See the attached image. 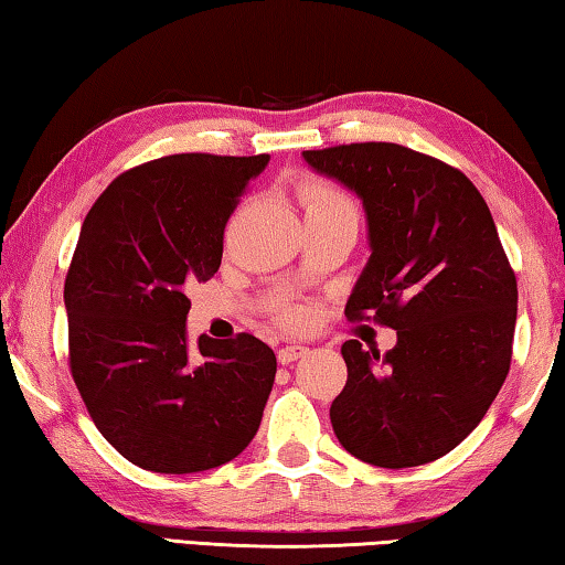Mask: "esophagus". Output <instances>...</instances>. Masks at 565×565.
Segmentation results:
<instances>
[{"instance_id":"esophagus-1","label":"esophagus","mask_w":565,"mask_h":565,"mask_svg":"<svg viewBox=\"0 0 565 565\" xmlns=\"http://www.w3.org/2000/svg\"><path fill=\"white\" fill-rule=\"evenodd\" d=\"M309 353V349L306 347H299V343H294V347H281L279 351H276V359H279V363H291L296 359H301Z\"/></svg>"}]
</instances>
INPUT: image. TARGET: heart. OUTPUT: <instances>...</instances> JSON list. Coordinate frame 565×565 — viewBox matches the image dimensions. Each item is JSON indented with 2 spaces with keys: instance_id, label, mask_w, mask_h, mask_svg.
Instances as JSON below:
<instances>
[{
  "instance_id": "heart-1",
  "label": "heart",
  "mask_w": 565,
  "mask_h": 565,
  "mask_svg": "<svg viewBox=\"0 0 565 565\" xmlns=\"http://www.w3.org/2000/svg\"><path fill=\"white\" fill-rule=\"evenodd\" d=\"M296 199L303 209L306 218L317 216H349L356 222V204L341 186L331 184V181L321 177H303L296 184ZM276 321L286 329H301L306 323V311L294 303H279L276 306Z\"/></svg>"
}]
</instances>
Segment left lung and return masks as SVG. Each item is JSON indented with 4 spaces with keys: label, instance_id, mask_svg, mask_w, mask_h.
Segmentation results:
<instances>
[{
    "label": "left lung",
    "instance_id": "left-lung-1",
    "mask_svg": "<svg viewBox=\"0 0 565 565\" xmlns=\"http://www.w3.org/2000/svg\"><path fill=\"white\" fill-rule=\"evenodd\" d=\"M303 159L366 209L371 259L347 319L398 337L384 356L343 343L333 434L371 466L431 463L481 424L511 369L519 286L489 204L461 169L391 141Z\"/></svg>",
    "mask_w": 565,
    "mask_h": 565
}]
</instances>
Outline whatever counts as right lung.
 <instances>
[{
	"mask_svg": "<svg viewBox=\"0 0 565 565\" xmlns=\"http://www.w3.org/2000/svg\"><path fill=\"white\" fill-rule=\"evenodd\" d=\"M269 154L161 157L124 171L82 224L64 306L70 371L99 434L139 468L196 473L259 431L276 356L252 333L186 343L189 286L218 271L224 228Z\"/></svg>",
	"mask_w": 565,
	"mask_h": 565,
	"instance_id": "right-lung-1",
	"label": "right lung"
}]
</instances>
